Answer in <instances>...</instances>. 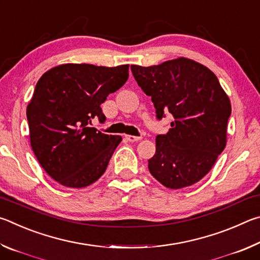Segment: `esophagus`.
Masks as SVG:
<instances>
[{
    "label": "esophagus",
    "mask_w": 260,
    "mask_h": 260,
    "mask_svg": "<svg viewBox=\"0 0 260 260\" xmlns=\"http://www.w3.org/2000/svg\"><path fill=\"white\" fill-rule=\"evenodd\" d=\"M125 138L128 142H136V141H140L142 139L141 136H134V135H125Z\"/></svg>",
    "instance_id": "34e87169"
}]
</instances>
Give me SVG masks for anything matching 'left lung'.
Returning <instances> with one entry per match:
<instances>
[{
    "label": "left lung",
    "instance_id": "obj_1",
    "mask_svg": "<svg viewBox=\"0 0 260 260\" xmlns=\"http://www.w3.org/2000/svg\"><path fill=\"white\" fill-rule=\"evenodd\" d=\"M138 85L151 96L158 120L171 113L166 134L156 136V153L148 160L151 175L171 189L200 181L226 147L232 113L228 96L215 74L180 57L159 65H131Z\"/></svg>",
    "mask_w": 260,
    "mask_h": 260
}]
</instances>
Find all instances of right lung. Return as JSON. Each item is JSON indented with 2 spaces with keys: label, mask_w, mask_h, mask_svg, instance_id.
I'll return each mask as SVG.
<instances>
[{
  "label": "right lung",
  "mask_w": 260,
  "mask_h": 260,
  "mask_svg": "<svg viewBox=\"0 0 260 260\" xmlns=\"http://www.w3.org/2000/svg\"><path fill=\"white\" fill-rule=\"evenodd\" d=\"M128 68L63 64L39 79L26 112L30 146L55 181L82 188L105 172L121 136L104 134L91 125L107 119L101 104L124 86Z\"/></svg>",
  "instance_id": "add662e5"
}]
</instances>
